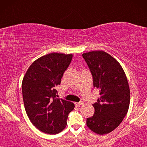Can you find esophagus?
<instances>
[{"instance_id":"esophagus-1","label":"esophagus","mask_w":147,"mask_h":147,"mask_svg":"<svg viewBox=\"0 0 147 147\" xmlns=\"http://www.w3.org/2000/svg\"><path fill=\"white\" fill-rule=\"evenodd\" d=\"M84 104V102H76V103H75V105L76 106H78V107H80V106L83 105Z\"/></svg>"}]
</instances>
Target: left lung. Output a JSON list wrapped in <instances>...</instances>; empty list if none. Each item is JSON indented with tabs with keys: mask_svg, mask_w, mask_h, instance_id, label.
I'll return each mask as SVG.
<instances>
[{
	"mask_svg": "<svg viewBox=\"0 0 147 147\" xmlns=\"http://www.w3.org/2000/svg\"><path fill=\"white\" fill-rule=\"evenodd\" d=\"M93 78L94 87L100 90V98L93 104L94 114L86 124L98 134L113 131L127 114L130 104V88L122 66L103 51L82 54Z\"/></svg>",
	"mask_w": 147,
	"mask_h": 147,
	"instance_id": "8db88e82",
	"label": "left lung"
}]
</instances>
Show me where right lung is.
Returning a JSON list of instances; mask_svg holds the SVG:
<instances>
[{"label":"right lung","mask_w":147,"mask_h":147,"mask_svg":"<svg viewBox=\"0 0 147 147\" xmlns=\"http://www.w3.org/2000/svg\"><path fill=\"white\" fill-rule=\"evenodd\" d=\"M72 54L51 53L39 57L30 65L23 82L25 108L31 123L44 133L55 134L67 125L68 114L74 104L56 97V88L71 63Z\"/></svg>","instance_id":"right-lung-1"}]
</instances>
